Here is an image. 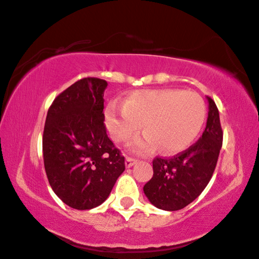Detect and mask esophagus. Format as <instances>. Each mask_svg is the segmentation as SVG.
Listing matches in <instances>:
<instances>
[{
  "label": "esophagus",
  "instance_id": "obj_1",
  "mask_svg": "<svg viewBox=\"0 0 259 259\" xmlns=\"http://www.w3.org/2000/svg\"><path fill=\"white\" fill-rule=\"evenodd\" d=\"M137 163V159H135V158H131V157H126L125 158V166L126 167H131L134 166L135 164Z\"/></svg>",
  "mask_w": 259,
  "mask_h": 259
}]
</instances>
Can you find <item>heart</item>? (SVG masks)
Masks as SVG:
<instances>
[{
  "instance_id": "obj_1",
  "label": "heart",
  "mask_w": 259,
  "mask_h": 259,
  "mask_svg": "<svg viewBox=\"0 0 259 259\" xmlns=\"http://www.w3.org/2000/svg\"><path fill=\"white\" fill-rule=\"evenodd\" d=\"M207 108L203 99L183 90H144L131 93L123 105L110 102L105 122L113 140L128 142L140 133L144 136L131 143L134 152L144 153L158 144L164 152H178L190 146L201 131Z\"/></svg>"
}]
</instances>
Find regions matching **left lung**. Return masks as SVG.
I'll use <instances>...</instances> for the list:
<instances>
[{"label":"left lung","instance_id":"1","mask_svg":"<svg viewBox=\"0 0 259 259\" xmlns=\"http://www.w3.org/2000/svg\"><path fill=\"white\" fill-rule=\"evenodd\" d=\"M207 100L208 118L201 138L176 156L157 157L152 161L153 177L143 190L159 209H183L201 194L213 176L223 133L218 107L208 96Z\"/></svg>","mask_w":259,"mask_h":259}]
</instances>
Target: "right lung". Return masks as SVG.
Returning a JSON list of instances; mask_svg holds the SVG:
<instances>
[{"label":"right lung","mask_w":259,"mask_h":259,"mask_svg":"<svg viewBox=\"0 0 259 259\" xmlns=\"http://www.w3.org/2000/svg\"><path fill=\"white\" fill-rule=\"evenodd\" d=\"M107 86L99 78L76 81L57 96L46 116V176L58 198L74 209H92L105 202L125 169L124 157L103 123Z\"/></svg>","instance_id":"obj_1"}]
</instances>
